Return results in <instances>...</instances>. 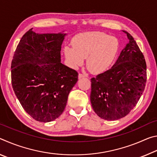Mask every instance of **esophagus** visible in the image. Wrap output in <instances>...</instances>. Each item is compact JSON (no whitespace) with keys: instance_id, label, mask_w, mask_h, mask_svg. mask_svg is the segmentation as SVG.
<instances>
[{"instance_id":"1","label":"esophagus","mask_w":157,"mask_h":157,"mask_svg":"<svg viewBox=\"0 0 157 157\" xmlns=\"http://www.w3.org/2000/svg\"><path fill=\"white\" fill-rule=\"evenodd\" d=\"M85 77H86V75H84V74H82V73H79V75H78V78H79V79H81V78H85Z\"/></svg>"}]
</instances>
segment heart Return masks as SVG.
Returning a JSON list of instances; mask_svg holds the SVG:
<instances>
[{"label": "heart", "instance_id": "obj_1", "mask_svg": "<svg viewBox=\"0 0 157 157\" xmlns=\"http://www.w3.org/2000/svg\"><path fill=\"white\" fill-rule=\"evenodd\" d=\"M72 46L64 48L65 56L70 64L78 68L86 58V67L94 74L107 71L118 50V39L100 32L78 34L72 40Z\"/></svg>", "mask_w": 157, "mask_h": 157}]
</instances>
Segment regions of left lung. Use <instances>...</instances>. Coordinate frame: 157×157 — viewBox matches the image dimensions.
Returning <instances> with one entry per match:
<instances>
[{
  "mask_svg": "<svg viewBox=\"0 0 157 157\" xmlns=\"http://www.w3.org/2000/svg\"><path fill=\"white\" fill-rule=\"evenodd\" d=\"M110 69L91 79L90 98L95 113L107 121L123 118L139 102L147 82L144 55L133 36Z\"/></svg>",
  "mask_w": 157,
  "mask_h": 157,
  "instance_id": "8db88e82",
  "label": "left lung"
}]
</instances>
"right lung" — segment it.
Segmentation results:
<instances>
[{
  "instance_id": "add662e5",
  "label": "right lung",
  "mask_w": 157,
  "mask_h": 157,
  "mask_svg": "<svg viewBox=\"0 0 157 157\" xmlns=\"http://www.w3.org/2000/svg\"><path fill=\"white\" fill-rule=\"evenodd\" d=\"M66 34H23L11 64L12 88L24 110L34 120L50 122L64 111L78 73L61 63Z\"/></svg>"
}]
</instances>
